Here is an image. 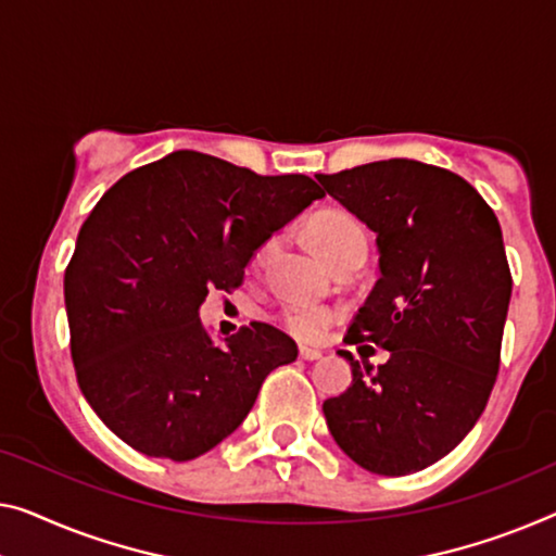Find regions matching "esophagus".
Wrapping results in <instances>:
<instances>
[{
  "instance_id": "obj_1",
  "label": "esophagus",
  "mask_w": 556,
  "mask_h": 556,
  "mask_svg": "<svg viewBox=\"0 0 556 556\" xmlns=\"http://www.w3.org/2000/svg\"><path fill=\"white\" fill-rule=\"evenodd\" d=\"M300 357H302L304 362H317V359H321V352H319V350H309V346H302Z\"/></svg>"
}]
</instances>
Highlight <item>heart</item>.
Listing matches in <instances>:
<instances>
[{
    "instance_id": "obj_1",
    "label": "heart",
    "mask_w": 556,
    "mask_h": 556,
    "mask_svg": "<svg viewBox=\"0 0 556 556\" xmlns=\"http://www.w3.org/2000/svg\"><path fill=\"white\" fill-rule=\"evenodd\" d=\"M312 242L317 247V252L325 256V262L331 264L339 256L350 254L354 250H367V235L359 225L357 217H352L350 212L342 210H329L321 212L309 227ZM271 252V242L262 244L252 256V269L264 267L267 256ZM339 319V309L329 304L317 302H289L281 306L279 321L289 334L300 342H319L327 334V329Z\"/></svg>"
}]
</instances>
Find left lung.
Wrapping results in <instances>:
<instances>
[{"mask_svg":"<svg viewBox=\"0 0 556 556\" xmlns=\"http://www.w3.org/2000/svg\"><path fill=\"white\" fill-rule=\"evenodd\" d=\"M329 197L377 235L379 279L346 344L352 384L325 402L327 427L367 471L402 477L446 457L482 417L500 371L511 275L482 194L450 169L414 160L317 174Z\"/></svg>","mask_w":556,"mask_h":556,"instance_id":"obj_1","label":"left lung"}]
</instances>
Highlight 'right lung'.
<instances>
[{"label": "right lung", "instance_id": "add662e5", "mask_svg": "<svg viewBox=\"0 0 556 556\" xmlns=\"http://www.w3.org/2000/svg\"><path fill=\"white\" fill-rule=\"evenodd\" d=\"M325 197L202 152L124 174L79 229L64 271L72 362L97 417L147 457L189 462L242 425L292 337L252 321L217 344L199 321L267 239Z\"/></svg>", "mask_w": 556, "mask_h": 556}]
</instances>
